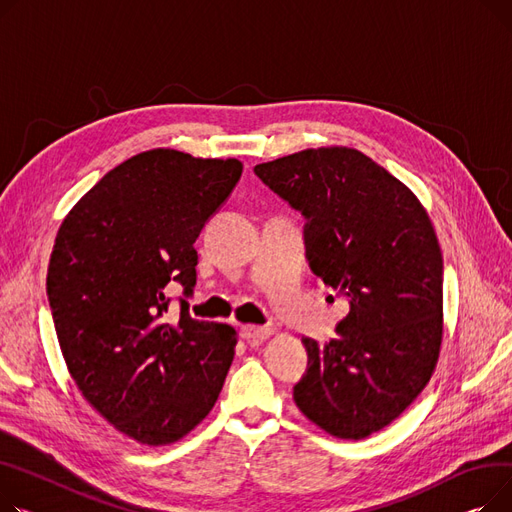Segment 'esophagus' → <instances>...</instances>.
I'll return each instance as SVG.
<instances>
[{
	"label": "esophagus",
	"mask_w": 512,
	"mask_h": 512,
	"mask_svg": "<svg viewBox=\"0 0 512 512\" xmlns=\"http://www.w3.org/2000/svg\"><path fill=\"white\" fill-rule=\"evenodd\" d=\"M239 335H242V339H246L248 343L262 341V339H268L270 335H273V328H270V326H256V324H244L242 328H239Z\"/></svg>",
	"instance_id": "34e87169"
}]
</instances>
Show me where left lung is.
<instances>
[{"instance_id": "left-lung-1", "label": "left lung", "mask_w": 512, "mask_h": 512, "mask_svg": "<svg viewBox=\"0 0 512 512\" xmlns=\"http://www.w3.org/2000/svg\"><path fill=\"white\" fill-rule=\"evenodd\" d=\"M306 219V258L349 314L337 337H304L293 401L328 434L362 440L428 384L442 341V252L413 192L359 150L310 148L254 167ZM333 297V295H330Z\"/></svg>"}]
</instances>
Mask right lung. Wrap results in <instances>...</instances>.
Instances as JSON below:
<instances>
[{"label":"right lung","instance_id":"1","mask_svg":"<svg viewBox=\"0 0 512 512\" xmlns=\"http://www.w3.org/2000/svg\"><path fill=\"white\" fill-rule=\"evenodd\" d=\"M237 159L140 153L88 190L59 227L47 297L59 347L86 401L126 436L161 446L217 403L235 328L194 320L202 227L242 177ZM183 287L168 316V289Z\"/></svg>","mask_w":512,"mask_h":512}]
</instances>
